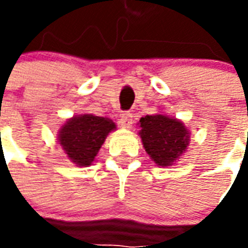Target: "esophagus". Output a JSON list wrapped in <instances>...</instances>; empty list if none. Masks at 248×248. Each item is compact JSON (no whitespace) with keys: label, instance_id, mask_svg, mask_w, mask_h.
Instances as JSON below:
<instances>
[{"label":"esophagus","instance_id":"obj_1","mask_svg":"<svg viewBox=\"0 0 248 248\" xmlns=\"http://www.w3.org/2000/svg\"><path fill=\"white\" fill-rule=\"evenodd\" d=\"M118 124L124 129H131V126H133V115L130 113L121 114L118 118Z\"/></svg>","mask_w":248,"mask_h":248}]
</instances>
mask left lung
<instances>
[{
	"label": "left lung",
	"instance_id": "left-lung-1",
	"mask_svg": "<svg viewBox=\"0 0 248 248\" xmlns=\"http://www.w3.org/2000/svg\"><path fill=\"white\" fill-rule=\"evenodd\" d=\"M140 135L146 153L156 166H171L190 143V133L182 121L165 114L140 119Z\"/></svg>",
	"mask_w": 248,
	"mask_h": 248
}]
</instances>
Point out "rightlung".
<instances>
[{"label":"right lung","mask_w":248,"mask_h":248,"mask_svg":"<svg viewBox=\"0 0 248 248\" xmlns=\"http://www.w3.org/2000/svg\"><path fill=\"white\" fill-rule=\"evenodd\" d=\"M115 130L111 119L79 114L67 119L58 133V142L67 158L77 166H90L108 133Z\"/></svg>","instance_id":"add662e5"}]
</instances>
